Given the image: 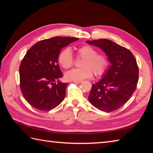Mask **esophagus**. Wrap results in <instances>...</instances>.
Instances as JSON below:
<instances>
[{"instance_id":"esophagus-1","label":"esophagus","mask_w":153,"mask_h":153,"mask_svg":"<svg viewBox=\"0 0 153 153\" xmlns=\"http://www.w3.org/2000/svg\"><path fill=\"white\" fill-rule=\"evenodd\" d=\"M74 83H76V84H80V83L82 82V81H76V82H74Z\"/></svg>"}]
</instances>
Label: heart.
<instances>
[{
	"mask_svg": "<svg viewBox=\"0 0 153 153\" xmlns=\"http://www.w3.org/2000/svg\"><path fill=\"white\" fill-rule=\"evenodd\" d=\"M77 59H83L80 63L81 68L74 69L67 72L65 77L68 81H82L90 78L92 73L94 76H100L108 68V58L105 53H98L95 48L89 45H84L76 50ZM58 63L65 69L71 68L74 64V59L71 51L66 48L62 50L58 55Z\"/></svg>",
	"mask_w": 153,
	"mask_h": 153,
	"instance_id": "heart-1",
	"label": "heart"
}]
</instances>
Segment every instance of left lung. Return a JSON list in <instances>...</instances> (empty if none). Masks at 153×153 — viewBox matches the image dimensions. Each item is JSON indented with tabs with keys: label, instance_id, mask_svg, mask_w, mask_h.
<instances>
[{
	"label": "left lung",
	"instance_id": "8db88e82",
	"mask_svg": "<svg viewBox=\"0 0 153 153\" xmlns=\"http://www.w3.org/2000/svg\"><path fill=\"white\" fill-rule=\"evenodd\" d=\"M86 42L101 48L111 63L101 80L92 85L89 101L105 112L117 110L128 101L136 89L139 69L136 59L128 48L110 40Z\"/></svg>",
	"mask_w": 153,
	"mask_h": 153
}]
</instances>
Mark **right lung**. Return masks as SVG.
<instances>
[{
	"instance_id": "add662e5",
	"label": "right lung",
	"mask_w": 153,
	"mask_h": 153,
	"mask_svg": "<svg viewBox=\"0 0 153 153\" xmlns=\"http://www.w3.org/2000/svg\"><path fill=\"white\" fill-rule=\"evenodd\" d=\"M78 40L56 37L40 40L33 45L19 66L20 88L29 104L36 109L48 111L63 101L67 83L59 79L63 74L57 63L62 48Z\"/></svg>"
}]
</instances>
